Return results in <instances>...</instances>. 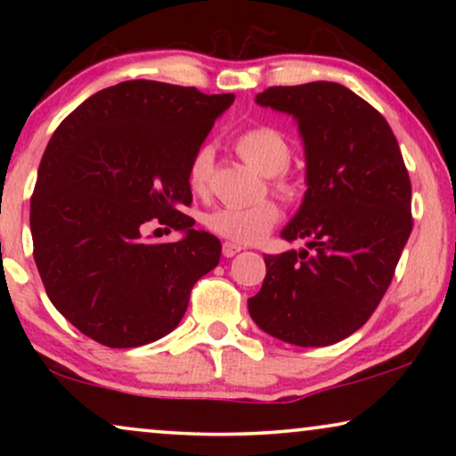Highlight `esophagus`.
<instances>
[{
	"mask_svg": "<svg viewBox=\"0 0 456 456\" xmlns=\"http://www.w3.org/2000/svg\"><path fill=\"white\" fill-rule=\"evenodd\" d=\"M242 251V247L240 245H236V242H224V247H222V253H224V257H234V255H239Z\"/></svg>",
	"mask_w": 456,
	"mask_h": 456,
	"instance_id": "34e87169",
	"label": "esophagus"
}]
</instances>
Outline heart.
Instances as JSON below:
<instances>
[{
  "label": "heart",
  "instance_id": "heart-1",
  "mask_svg": "<svg viewBox=\"0 0 456 456\" xmlns=\"http://www.w3.org/2000/svg\"><path fill=\"white\" fill-rule=\"evenodd\" d=\"M234 149L248 166L264 176H272V184L280 195L292 197L297 186L284 170L289 166L292 147L286 136L273 126H253L236 134ZM214 153L211 147L201 145L192 153L186 167V183L191 191L203 195L209 189ZM278 222V208L272 201L248 205H224L205 216V226L222 239L236 242H257Z\"/></svg>",
  "mask_w": 456,
  "mask_h": 456
}]
</instances>
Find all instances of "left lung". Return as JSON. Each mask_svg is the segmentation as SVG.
<instances>
[{
  "label": "left lung",
  "mask_w": 456,
  "mask_h": 456,
  "mask_svg": "<svg viewBox=\"0 0 456 456\" xmlns=\"http://www.w3.org/2000/svg\"><path fill=\"white\" fill-rule=\"evenodd\" d=\"M255 103L298 124L307 191L280 236L307 248L264 255L248 314L289 345H334L370 320L395 276L413 228L407 167L384 116L338 83L270 86Z\"/></svg>",
  "instance_id": "obj_1"
}]
</instances>
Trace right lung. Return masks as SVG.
Here are the masks:
<instances>
[{
	"instance_id": "1",
	"label": "right lung",
	"mask_w": 456,
	"mask_h": 456,
	"mask_svg": "<svg viewBox=\"0 0 456 456\" xmlns=\"http://www.w3.org/2000/svg\"><path fill=\"white\" fill-rule=\"evenodd\" d=\"M234 95L126 80L95 93L55 130L43 153L30 234L53 307L89 338L133 348L183 320L195 282L222 245L184 216L186 167ZM158 219L176 243L144 236Z\"/></svg>"
}]
</instances>
